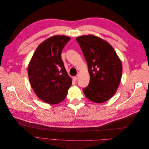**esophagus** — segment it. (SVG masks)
Returning <instances> with one entry per match:
<instances>
[{
  "label": "esophagus",
  "instance_id": "1",
  "mask_svg": "<svg viewBox=\"0 0 149 149\" xmlns=\"http://www.w3.org/2000/svg\"><path fill=\"white\" fill-rule=\"evenodd\" d=\"M78 78V75H76V76H74V77H73V80L74 81H76V80H77Z\"/></svg>",
  "mask_w": 149,
  "mask_h": 149
}]
</instances>
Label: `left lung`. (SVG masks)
Here are the masks:
<instances>
[{"label":"left lung","mask_w":149,"mask_h":149,"mask_svg":"<svg viewBox=\"0 0 149 149\" xmlns=\"http://www.w3.org/2000/svg\"><path fill=\"white\" fill-rule=\"evenodd\" d=\"M87 62L89 83L83 89L88 100L96 103L109 100L118 89L123 66L111 45L93 35L76 38Z\"/></svg>","instance_id":"1"}]
</instances>
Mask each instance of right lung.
I'll use <instances>...</instances> for the list:
<instances>
[{
    "mask_svg": "<svg viewBox=\"0 0 149 149\" xmlns=\"http://www.w3.org/2000/svg\"><path fill=\"white\" fill-rule=\"evenodd\" d=\"M70 38L55 35L37 47L28 67L30 84L37 96L43 101L55 104L63 101L71 86L61 60V52Z\"/></svg>",
    "mask_w": 149,
    "mask_h": 149,
    "instance_id": "obj_1",
    "label": "right lung"
}]
</instances>
